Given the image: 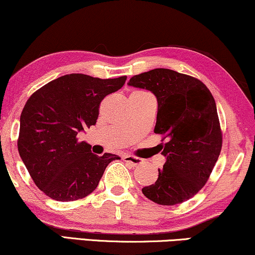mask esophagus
Wrapping results in <instances>:
<instances>
[{
  "label": "esophagus",
  "mask_w": 255,
  "mask_h": 255,
  "mask_svg": "<svg viewBox=\"0 0 255 255\" xmlns=\"http://www.w3.org/2000/svg\"><path fill=\"white\" fill-rule=\"evenodd\" d=\"M124 160L129 164H131L132 166H137V165H141L143 163V160L141 158H138V157H135V156H131V155L124 156Z\"/></svg>",
  "instance_id": "obj_1"
}]
</instances>
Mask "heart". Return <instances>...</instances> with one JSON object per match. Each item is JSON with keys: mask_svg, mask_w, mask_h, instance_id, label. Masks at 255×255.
<instances>
[{"mask_svg": "<svg viewBox=\"0 0 255 255\" xmlns=\"http://www.w3.org/2000/svg\"><path fill=\"white\" fill-rule=\"evenodd\" d=\"M135 93H144V92H135Z\"/></svg>", "mask_w": 255, "mask_h": 255, "instance_id": "b5f03b06", "label": "heart"}]
</instances>
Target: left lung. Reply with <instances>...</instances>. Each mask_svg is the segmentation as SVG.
I'll return each mask as SVG.
<instances>
[{"label": "left lung", "instance_id": "obj_1", "mask_svg": "<svg viewBox=\"0 0 255 255\" xmlns=\"http://www.w3.org/2000/svg\"><path fill=\"white\" fill-rule=\"evenodd\" d=\"M128 85L156 96L153 131L166 141L162 144L166 162L158 168V179L142 193L162 206L185 202L206 185L221 153L222 130L214 97L198 78L164 68L135 75Z\"/></svg>", "mask_w": 255, "mask_h": 255}]
</instances>
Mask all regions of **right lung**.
<instances>
[{
  "label": "right lung",
  "mask_w": 255,
  "mask_h": 255,
  "mask_svg": "<svg viewBox=\"0 0 255 255\" xmlns=\"http://www.w3.org/2000/svg\"><path fill=\"white\" fill-rule=\"evenodd\" d=\"M127 76L102 80L69 74L49 82L27 99L20 114L17 146L37 187L56 201L83 199L119 156L93 155L77 134L96 125L99 105L124 87Z\"/></svg>",
  "instance_id": "add662e5"
}]
</instances>
